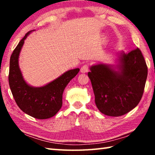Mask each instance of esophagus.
<instances>
[{"mask_svg":"<svg viewBox=\"0 0 155 155\" xmlns=\"http://www.w3.org/2000/svg\"><path fill=\"white\" fill-rule=\"evenodd\" d=\"M89 71V67L87 65H84L81 68V73H87Z\"/></svg>","mask_w":155,"mask_h":155,"instance_id":"obj_1","label":"esophagus"}]
</instances>
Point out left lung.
I'll return each instance as SVG.
<instances>
[{
	"label": "left lung",
	"mask_w": 155,
	"mask_h": 155,
	"mask_svg": "<svg viewBox=\"0 0 155 155\" xmlns=\"http://www.w3.org/2000/svg\"><path fill=\"white\" fill-rule=\"evenodd\" d=\"M117 65L97 64L88 77L97 108L109 116L118 117L137 105L142 97L148 68L139 48L117 54Z\"/></svg>",
	"instance_id": "obj_1"
}]
</instances>
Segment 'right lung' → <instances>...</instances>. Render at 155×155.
Wrapping results in <instances>:
<instances>
[{
  "label": "right lung",
  "mask_w": 155,
  "mask_h": 155,
  "mask_svg": "<svg viewBox=\"0 0 155 155\" xmlns=\"http://www.w3.org/2000/svg\"><path fill=\"white\" fill-rule=\"evenodd\" d=\"M31 31L18 43L10 57L9 84L15 103L22 111L37 119L54 116L62 107L65 87L79 72V68L68 70L56 79L41 87H33L23 77L19 66V56Z\"/></svg>",
  "instance_id": "obj_1"
}]
</instances>
